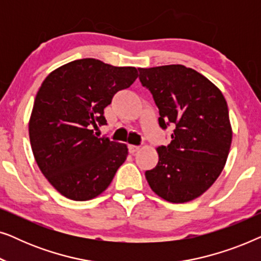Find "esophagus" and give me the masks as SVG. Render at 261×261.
<instances>
[{"mask_svg":"<svg viewBox=\"0 0 261 261\" xmlns=\"http://www.w3.org/2000/svg\"><path fill=\"white\" fill-rule=\"evenodd\" d=\"M139 149H140V146H134V145L128 146V151H129L130 154H134V153H137Z\"/></svg>","mask_w":261,"mask_h":261,"instance_id":"1","label":"esophagus"}]
</instances>
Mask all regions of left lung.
I'll list each match as a JSON object with an SVG mask.
<instances>
[{
  "mask_svg": "<svg viewBox=\"0 0 261 261\" xmlns=\"http://www.w3.org/2000/svg\"><path fill=\"white\" fill-rule=\"evenodd\" d=\"M139 72L159 109V126L174 127L170 144L156 148L159 162L146 171V179L167 202L192 201L215 183L229 154L233 132L226 98L208 78L179 64Z\"/></svg>",
  "mask_w": 261,
  "mask_h": 261,
  "instance_id": "1",
  "label": "left lung"
}]
</instances>
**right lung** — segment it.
I'll return each instance as SVG.
<instances>
[{
  "mask_svg": "<svg viewBox=\"0 0 261 261\" xmlns=\"http://www.w3.org/2000/svg\"><path fill=\"white\" fill-rule=\"evenodd\" d=\"M133 66L78 59L52 71L39 89L28 130L42 174L66 198L89 201L112 183L128 155L126 144L96 137L117 91L138 78Z\"/></svg>",
  "mask_w": 261,
  "mask_h": 261,
  "instance_id": "right-lung-1",
  "label": "right lung"
}]
</instances>
